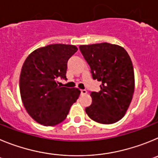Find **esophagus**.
Returning a JSON list of instances; mask_svg holds the SVG:
<instances>
[{
  "label": "esophagus",
  "mask_w": 158,
  "mask_h": 158,
  "mask_svg": "<svg viewBox=\"0 0 158 158\" xmlns=\"http://www.w3.org/2000/svg\"><path fill=\"white\" fill-rule=\"evenodd\" d=\"M86 92H87V91H86V89H81V94H82V95L86 94Z\"/></svg>",
  "instance_id": "34e87169"
}]
</instances>
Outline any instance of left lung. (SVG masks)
<instances>
[{
	"instance_id": "8db88e82",
	"label": "left lung",
	"mask_w": 158,
	"mask_h": 158,
	"mask_svg": "<svg viewBox=\"0 0 158 158\" xmlns=\"http://www.w3.org/2000/svg\"><path fill=\"white\" fill-rule=\"evenodd\" d=\"M90 67L94 79L102 82L99 92H90L92 104L86 114L98 123L110 124L123 117L135 90L134 69L127 51L117 45L103 43L79 46Z\"/></svg>"
}]
</instances>
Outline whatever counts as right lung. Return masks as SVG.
Wrapping results in <instances>:
<instances>
[{"label":"right lung","instance_id":"1","mask_svg":"<svg viewBox=\"0 0 158 158\" xmlns=\"http://www.w3.org/2000/svg\"><path fill=\"white\" fill-rule=\"evenodd\" d=\"M78 50L76 45L52 44L38 48L24 61L19 90L28 114L44 126H55L66 119L80 94L78 88L60 87L56 79H66L68 60Z\"/></svg>","mask_w":158,"mask_h":158}]
</instances>
